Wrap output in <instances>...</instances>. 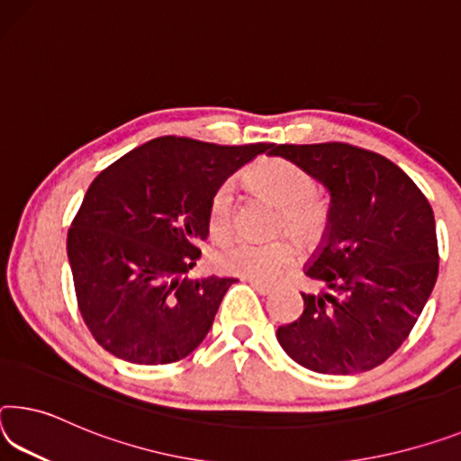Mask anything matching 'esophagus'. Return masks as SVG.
Here are the masks:
<instances>
[{"label":"esophagus","instance_id":"34e87169","mask_svg":"<svg viewBox=\"0 0 461 461\" xmlns=\"http://www.w3.org/2000/svg\"><path fill=\"white\" fill-rule=\"evenodd\" d=\"M248 283H250V285H252V287H254V289H257L260 295H268V294H270V291H273V287H270V285H268V283H262V281H257V279H248Z\"/></svg>","mask_w":461,"mask_h":461}]
</instances>
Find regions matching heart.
Segmentation results:
<instances>
[{
  "instance_id": "1",
  "label": "heart",
  "mask_w": 461,
  "mask_h": 461,
  "mask_svg": "<svg viewBox=\"0 0 461 461\" xmlns=\"http://www.w3.org/2000/svg\"><path fill=\"white\" fill-rule=\"evenodd\" d=\"M250 191L273 203L279 209L276 230L289 233L299 246H312L324 236L328 228V207L316 194V182L303 167L283 158L258 159L244 172ZM233 223V194L230 186H219L211 194L207 225L211 236L223 240L230 236ZM217 270L246 279L273 281L294 260L291 244H257L248 240L225 244L215 254Z\"/></svg>"
}]
</instances>
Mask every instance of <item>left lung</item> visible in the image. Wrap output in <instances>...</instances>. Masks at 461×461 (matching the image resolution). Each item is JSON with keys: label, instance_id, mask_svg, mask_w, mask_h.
Segmentation results:
<instances>
[{"label": "left lung", "instance_id": "left-lung-1", "mask_svg": "<svg viewBox=\"0 0 461 461\" xmlns=\"http://www.w3.org/2000/svg\"><path fill=\"white\" fill-rule=\"evenodd\" d=\"M330 194L328 228L305 275L303 313L279 326L291 359L316 374L350 375L382 365L408 339L439 273L435 215L406 172L348 143L276 145Z\"/></svg>", "mask_w": 461, "mask_h": 461}]
</instances>
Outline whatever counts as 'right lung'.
<instances>
[{"label":"right lung","instance_id":"add662e5","mask_svg":"<svg viewBox=\"0 0 461 461\" xmlns=\"http://www.w3.org/2000/svg\"><path fill=\"white\" fill-rule=\"evenodd\" d=\"M275 148L158 137L94 178L71 221L68 257L77 308L102 348L129 363L166 365L201 345L236 283L182 276L209 236V199Z\"/></svg>","mask_w":461,"mask_h":461}]
</instances>
